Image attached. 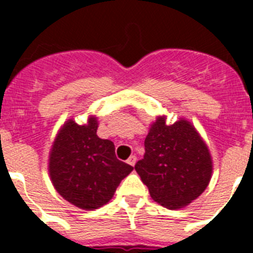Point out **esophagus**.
Masks as SVG:
<instances>
[{
    "instance_id": "34e87169",
    "label": "esophagus",
    "mask_w": 253,
    "mask_h": 253,
    "mask_svg": "<svg viewBox=\"0 0 253 253\" xmlns=\"http://www.w3.org/2000/svg\"><path fill=\"white\" fill-rule=\"evenodd\" d=\"M126 162H128L130 166H134V165H135V162H137V157H135V156H130V157L128 158V161H126Z\"/></svg>"
}]
</instances>
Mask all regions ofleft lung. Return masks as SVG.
Masks as SVG:
<instances>
[{
  "instance_id": "1",
  "label": "left lung",
  "mask_w": 253,
  "mask_h": 253,
  "mask_svg": "<svg viewBox=\"0 0 253 253\" xmlns=\"http://www.w3.org/2000/svg\"><path fill=\"white\" fill-rule=\"evenodd\" d=\"M144 147L146 153L135 171L154 202L167 209H181L204 193L213 173V160L189 120L181 118L167 125L166 116H157Z\"/></svg>"
}]
</instances>
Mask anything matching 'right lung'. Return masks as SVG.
Segmentation results:
<instances>
[{"instance_id":"right-lung-1","label":"right lung","mask_w":253,"mask_h":253,"mask_svg":"<svg viewBox=\"0 0 253 253\" xmlns=\"http://www.w3.org/2000/svg\"><path fill=\"white\" fill-rule=\"evenodd\" d=\"M91 115L80 125L71 118L60 126L49 152L51 184L64 200L84 210L99 209L113 199L123 178L133 171L115 156V146L97 137Z\"/></svg>"}]
</instances>
